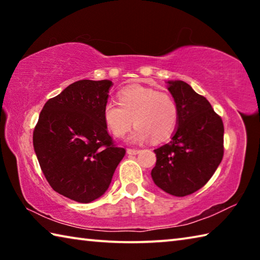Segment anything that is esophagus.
<instances>
[{
    "mask_svg": "<svg viewBox=\"0 0 260 260\" xmlns=\"http://www.w3.org/2000/svg\"><path fill=\"white\" fill-rule=\"evenodd\" d=\"M139 152L140 150H138V149H127V153L128 155H138Z\"/></svg>",
    "mask_w": 260,
    "mask_h": 260,
    "instance_id": "1",
    "label": "esophagus"
}]
</instances>
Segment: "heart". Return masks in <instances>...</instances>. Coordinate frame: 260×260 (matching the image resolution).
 <instances>
[{"label": "heart", "instance_id": "obj_1", "mask_svg": "<svg viewBox=\"0 0 260 260\" xmlns=\"http://www.w3.org/2000/svg\"><path fill=\"white\" fill-rule=\"evenodd\" d=\"M118 103L108 101L102 111L105 126L116 138H122L133 121L136 127L128 138L132 143H143L152 138L164 140L177 127L178 107L169 94L134 85L118 93Z\"/></svg>", "mask_w": 260, "mask_h": 260}]
</instances>
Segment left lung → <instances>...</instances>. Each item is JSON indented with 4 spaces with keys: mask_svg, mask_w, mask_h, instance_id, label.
Segmentation results:
<instances>
[{
    "mask_svg": "<svg viewBox=\"0 0 260 260\" xmlns=\"http://www.w3.org/2000/svg\"><path fill=\"white\" fill-rule=\"evenodd\" d=\"M178 107L177 129L169 143L155 149L151 178L170 195L183 197L201 189L223 156V124L204 96L187 82L166 81Z\"/></svg>",
    "mask_w": 260,
    "mask_h": 260,
    "instance_id": "1",
    "label": "left lung"
}]
</instances>
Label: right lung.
Segmentation results:
<instances>
[{"mask_svg": "<svg viewBox=\"0 0 260 260\" xmlns=\"http://www.w3.org/2000/svg\"><path fill=\"white\" fill-rule=\"evenodd\" d=\"M111 80H79L47 101L33 147L51 188L79 203L108 190L125 149L112 143L102 117Z\"/></svg>", "mask_w": 260, "mask_h": 260, "instance_id": "add662e5", "label": "right lung"}]
</instances>
